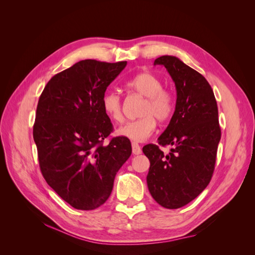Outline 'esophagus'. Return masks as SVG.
<instances>
[{
	"instance_id": "1",
	"label": "esophagus",
	"mask_w": 255,
	"mask_h": 255,
	"mask_svg": "<svg viewBox=\"0 0 255 255\" xmlns=\"http://www.w3.org/2000/svg\"><path fill=\"white\" fill-rule=\"evenodd\" d=\"M132 151H133V154H135V155H138V154H140L141 153V149H140L139 144L136 143V142H133L132 143Z\"/></svg>"
}]
</instances>
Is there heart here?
Wrapping results in <instances>:
<instances>
[{
	"label": "heart",
	"mask_w": 255,
	"mask_h": 255,
	"mask_svg": "<svg viewBox=\"0 0 255 255\" xmlns=\"http://www.w3.org/2000/svg\"><path fill=\"white\" fill-rule=\"evenodd\" d=\"M130 90L145 98L142 104L141 118L127 122L116 130V134L128 139L141 142L148 139L156 128L157 119L160 122L171 117L174 109V100L170 92L163 89V82L151 72H141L127 82ZM102 109L109 117L119 122L123 118L122 101L117 92L106 91L102 97Z\"/></svg>",
	"instance_id": "b5f03b06"
}]
</instances>
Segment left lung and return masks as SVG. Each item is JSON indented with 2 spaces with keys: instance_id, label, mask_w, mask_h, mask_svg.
Listing matches in <instances>:
<instances>
[{
  "instance_id": "1",
  "label": "left lung",
  "mask_w": 255,
  "mask_h": 255,
  "mask_svg": "<svg viewBox=\"0 0 255 255\" xmlns=\"http://www.w3.org/2000/svg\"><path fill=\"white\" fill-rule=\"evenodd\" d=\"M156 65L166 68L175 85V110L158 137L160 145L172 148L164 154L156 144H146L142 152L150 160L146 184L151 196L174 210L196 199L210 183L221 130L217 102L204 76L171 55L156 58Z\"/></svg>"
}]
</instances>
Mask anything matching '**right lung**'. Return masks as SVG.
Wrapping results in <instances>:
<instances>
[{
  "label": "right lung",
  "mask_w": 255,
  "mask_h": 255,
  "mask_svg": "<svg viewBox=\"0 0 255 255\" xmlns=\"http://www.w3.org/2000/svg\"><path fill=\"white\" fill-rule=\"evenodd\" d=\"M126 66L127 61L81 60L54 75L38 101L33 136L40 170L76 210L91 211L106 202L116 174L132 153L125 137L103 144L113 125L102 97Z\"/></svg>",
  "instance_id": "add662e5"
}]
</instances>
